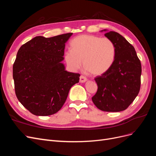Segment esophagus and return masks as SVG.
Segmentation results:
<instances>
[{
  "label": "esophagus",
  "mask_w": 156,
  "mask_h": 156,
  "mask_svg": "<svg viewBox=\"0 0 156 156\" xmlns=\"http://www.w3.org/2000/svg\"><path fill=\"white\" fill-rule=\"evenodd\" d=\"M87 81V79L86 78V77H84V76H83V75H81V76H80V79H79V81H80V83H84V82H86Z\"/></svg>",
  "instance_id": "esophagus-1"
}]
</instances>
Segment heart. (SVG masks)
I'll return each instance as SVG.
<instances>
[{
  "instance_id": "heart-1",
  "label": "heart",
  "mask_w": 156,
  "mask_h": 156,
  "mask_svg": "<svg viewBox=\"0 0 156 156\" xmlns=\"http://www.w3.org/2000/svg\"><path fill=\"white\" fill-rule=\"evenodd\" d=\"M70 48L66 52L65 61L72 70L81 66L94 76H100L107 72L115 62L116 48L108 37L83 34L70 42Z\"/></svg>"
}]
</instances>
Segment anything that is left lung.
<instances>
[{"instance_id":"1","label":"left lung","mask_w":156,"mask_h":156,"mask_svg":"<svg viewBox=\"0 0 156 156\" xmlns=\"http://www.w3.org/2000/svg\"><path fill=\"white\" fill-rule=\"evenodd\" d=\"M105 36L114 43L116 57L110 69L95 78L98 90L92 100L103 111L120 112L126 109L139 92L141 64L133 46L125 37L114 31Z\"/></svg>"}]
</instances>
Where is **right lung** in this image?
Wrapping results in <instances>:
<instances>
[{
	"instance_id": "obj_1",
	"label": "right lung",
	"mask_w": 156,
	"mask_h": 156,
	"mask_svg": "<svg viewBox=\"0 0 156 156\" xmlns=\"http://www.w3.org/2000/svg\"><path fill=\"white\" fill-rule=\"evenodd\" d=\"M73 34L36 36L19 49L13 65L18 100L32 114L49 116L57 112L80 74L67 72L62 63L65 44Z\"/></svg>"
}]
</instances>
